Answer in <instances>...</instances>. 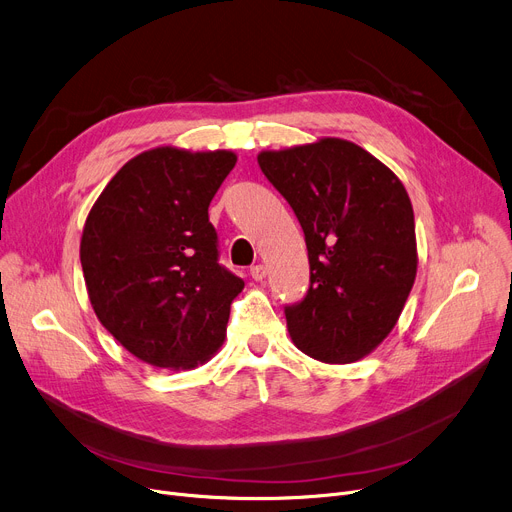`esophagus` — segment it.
Returning a JSON list of instances; mask_svg holds the SVG:
<instances>
[{"label": "esophagus", "mask_w": 512, "mask_h": 512, "mask_svg": "<svg viewBox=\"0 0 512 512\" xmlns=\"http://www.w3.org/2000/svg\"><path fill=\"white\" fill-rule=\"evenodd\" d=\"M265 275H267L265 265L257 263V265H253V267H251V277H253L255 282H263V280H265Z\"/></svg>", "instance_id": "obj_1"}]
</instances>
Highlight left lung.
<instances>
[{"label": "left lung", "mask_w": 512, "mask_h": 512, "mask_svg": "<svg viewBox=\"0 0 512 512\" xmlns=\"http://www.w3.org/2000/svg\"><path fill=\"white\" fill-rule=\"evenodd\" d=\"M257 163L294 210L308 249V292L284 308L292 341L324 363L365 357L394 329L416 277L404 185L341 138L263 151Z\"/></svg>", "instance_id": "left-lung-1"}]
</instances>
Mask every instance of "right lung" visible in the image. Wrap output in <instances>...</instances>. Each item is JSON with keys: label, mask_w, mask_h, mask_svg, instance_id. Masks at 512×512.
Returning <instances> with one entry per match:
<instances>
[{"label": "right lung", "mask_w": 512, "mask_h": 512, "mask_svg": "<svg viewBox=\"0 0 512 512\" xmlns=\"http://www.w3.org/2000/svg\"><path fill=\"white\" fill-rule=\"evenodd\" d=\"M237 163L230 151L159 147L130 159L91 208L81 237L87 294L134 357L190 369L224 341L245 282L218 263L208 206Z\"/></svg>", "instance_id": "obj_1"}]
</instances>
